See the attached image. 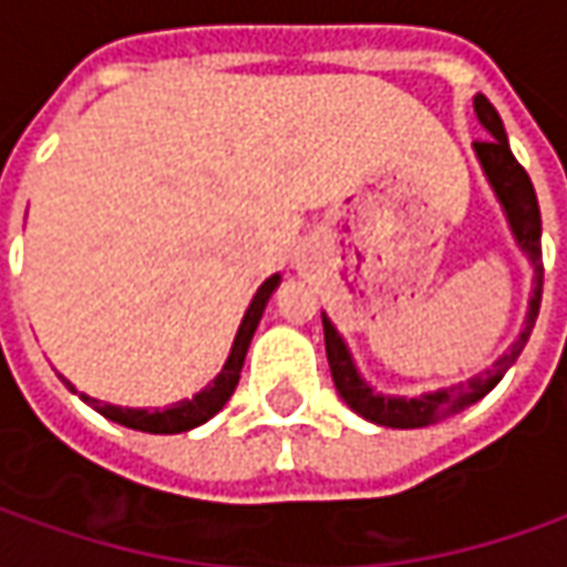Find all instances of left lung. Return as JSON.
Wrapping results in <instances>:
<instances>
[{"instance_id": "8db88e82", "label": "left lung", "mask_w": 567, "mask_h": 567, "mask_svg": "<svg viewBox=\"0 0 567 567\" xmlns=\"http://www.w3.org/2000/svg\"><path fill=\"white\" fill-rule=\"evenodd\" d=\"M475 116L485 126L487 138L475 142V157L485 169L487 182L497 194L499 206L506 213L509 231H513L518 249L528 256L534 265V292L528 302V318L525 327L509 349L499 354L491 370L472 377L463 385H451V389H439V392H425L420 398H398V395H380L373 385H367L358 373V367L351 361V351L346 339L339 336L330 318L323 315V346H327V361H330V373H333L336 392L349 404L358 416H364L370 423L389 425V429H423V425L441 423L447 416H454L463 408H470L503 380V373L515 364V358L522 354L525 342H528L537 311H540V292H544V256H540V206H537V194L530 185L528 172L522 169V163L513 157L509 142H506V128L494 104L485 95H475Z\"/></svg>"}]
</instances>
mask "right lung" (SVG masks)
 I'll use <instances>...</instances> for the list:
<instances>
[{"label": "right lung", "mask_w": 567, "mask_h": 567, "mask_svg": "<svg viewBox=\"0 0 567 567\" xmlns=\"http://www.w3.org/2000/svg\"><path fill=\"white\" fill-rule=\"evenodd\" d=\"M277 284H280V275H271L265 284H261L256 296H252V302L246 308L244 321H240V330L234 336V346L231 354H228V361L221 367V373H218L216 380L209 382L203 392H197L194 398H185V401H175L169 408H113V404H101L97 398L80 395L85 404H92V408L101 413V416H107L113 423L126 425V429H138V432H151V435H178V432H187V429H197L206 420H213L218 410L228 404V398L234 395V389H237V380H240V370H244V358L246 349H249V342H252V333H256V327L261 321V311L268 306V299H271V292L277 290ZM64 380V377H61ZM70 392H76L68 380H64Z\"/></svg>", "instance_id": "1"}]
</instances>
